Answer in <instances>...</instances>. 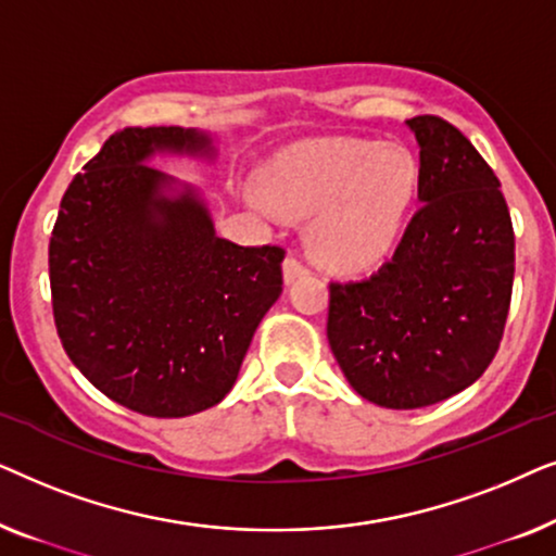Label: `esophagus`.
Returning <instances> with one entry per match:
<instances>
[{"mask_svg": "<svg viewBox=\"0 0 556 556\" xmlns=\"http://www.w3.org/2000/svg\"><path fill=\"white\" fill-rule=\"evenodd\" d=\"M306 273H308L306 265H303L301 261H295V257H286V261H283V280H286V283H293L295 278L306 276Z\"/></svg>", "mask_w": 556, "mask_h": 556, "instance_id": "obj_1", "label": "esophagus"}]
</instances>
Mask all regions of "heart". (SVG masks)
<instances>
[{"label":"heart","mask_w":556,"mask_h":556,"mask_svg":"<svg viewBox=\"0 0 556 556\" xmlns=\"http://www.w3.org/2000/svg\"><path fill=\"white\" fill-rule=\"evenodd\" d=\"M417 181L420 169L407 149L324 141L278 156L268 189L250 187L242 200L268 219L311 217V253L331 270L362 273L382 263L400 242Z\"/></svg>","instance_id":"heart-1"}]
</instances>
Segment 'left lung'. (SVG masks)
I'll list each match as a JSON object with an SVG mask.
<instances>
[{
  "label": "left lung",
  "instance_id": "left-lung-1",
  "mask_svg": "<svg viewBox=\"0 0 556 556\" xmlns=\"http://www.w3.org/2000/svg\"><path fill=\"white\" fill-rule=\"evenodd\" d=\"M405 126L420 147V210L390 263L331 283L326 324L346 382L390 409L473 384L498 352L514 286V227L496 174L447 121Z\"/></svg>",
  "mask_w": 556,
  "mask_h": 556
}]
</instances>
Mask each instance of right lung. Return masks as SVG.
Segmentation results:
<instances>
[{
  "label": "right lung",
  "mask_w": 556,
  "mask_h": 556,
  "mask_svg": "<svg viewBox=\"0 0 556 556\" xmlns=\"http://www.w3.org/2000/svg\"><path fill=\"white\" fill-rule=\"evenodd\" d=\"M204 128H124L75 174L50 238L55 326L96 390L134 413L187 417L232 390L283 293V250L219 238L207 194L156 166H212Z\"/></svg>",
  "instance_id": "obj_1"
}]
</instances>
